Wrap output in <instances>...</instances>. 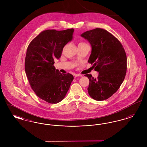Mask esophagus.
Here are the masks:
<instances>
[{"mask_svg": "<svg viewBox=\"0 0 147 147\" xmlns=\"http://www.w3.org/2000/svg\"><path fill=\"white\" fill-rule=\"evenodd\" d=\"M74 76V77H82V75H81V74H75Z\"/></svg>", "mask_w": 147, "mask_h": 147, "instance_id": "esophagus-1", "label": "esophagus"}]
</instances>
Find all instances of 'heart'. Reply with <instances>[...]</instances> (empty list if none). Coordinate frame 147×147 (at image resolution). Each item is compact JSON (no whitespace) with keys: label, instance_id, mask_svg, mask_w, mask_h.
I'll list each match as a JSON object with an SVG mask.
<instances>
[{"label":"heart","instance_id":"heart-1","mask_svg":"<svg viewBox=\"0 0 147 147\" xmlns=\"http://www.w3.org/2000/svg\"><path fill=\"white\" fill-rule=\"evenodd\" d=\"M84 43H84V42H80V43H79V45H80V44H84Z\"/></svg>","mask_w":147,"mask_h":147}]
</instances>
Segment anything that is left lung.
Returning <instances> with one entry per match:
<instances>
[{"instance_id":"left-lung-1","label":"left lung","mask_w":147,"mask_h":147,"mask_svg":"<svg viewBox=\"0 0 147 147\" xmlns=\"http://www.w3.org/2000/svg\"><path fill=\"white\" fill-rule=\"evenodd\" d=\"M91 45L88 62L98 72V78L86 74L89 79V95L97 101L110 98L123 82L127 71V56L121 43L102 28L87 31L81 35Z\"/></svg>"}]
</instances>
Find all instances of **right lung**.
<instances>
[{
	"instance_id": "1",
	"label": "right lung",
	"mask_w": 147,
	"mask_h": 147,
	"mask_svg": "<svg viewBox=\"0 0 147 147\" xmlns=\"http://www.w3.org/2000/svg\"><path fill=\"white\" fill-rule=\"evenodd\" d=\"M74 29L42 31L28 45L25 70L30 85L36 95L43 100L57 104L68 91L74 77L56 70L54 59H59L63 47L73 38Z\"/></svg>"
}]
</instances>
